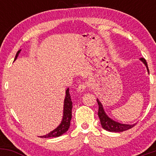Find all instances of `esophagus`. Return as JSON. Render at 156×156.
<instances>
[{"label": "esophagus", "instance_id": "obj_1", "mask_svg": "<svg viewBox=\"0 0 156 156\" xmlns=\"http://www.w3.org/2000/svg\"><path fill=\"white\" fill-rule=\"evenodd\" d=\"M86 89H87V85H86V83H82V84H80L79 86L78 87V92H83L84 91L86 90Z\"/></svg>", "mask_w": 156, "mask_h": 156}]
</instances>
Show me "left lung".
Segmentation results:
<instances>
[{
    "mask_svg": "<svg viewBox=\"0 0 156 156\" xmlns=\"http://www.w3.org/2000/svg\"><path fill=\"white\" fill-rule=\"evenodd\" d=\"M140 61L145 65L147 69V72L149 73V69H148L147 63L146 60L144 58H141ZM97 102H98V106H99L98 114V117L100 118V120H101V126L103 129L110 132H122L125 131V130L130 129V128H133L134 125L136 124V123H134V124L132 125L123 124V123H120L119 122L114 121V119H112V118H110L107 115L104 108H103V104H102L101 102L99 101L98 98L97 99Z\"/></svg>",
    "mask_w": 156,
    "mask_h": 156,
    "instance_id": "left-lung-1",
    "label": "left lung"
}]
</instances>
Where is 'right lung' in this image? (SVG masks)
Here are the masks:
<instances>
[{"label": "right lung", "instance_id": "1", "mask_svg": "<svg viewBox=\"0 0 156 156\" xmlns=\"http://www.w3.org/2000/svg\"><path fill=\"white\" fill-rule=\"evenodd\" d=\"M21 50L17 51V54L15 55V61L17 59L19 53H20ZM72 108H73V102L71 100V96L69 94V88H67L65 92V98L64 101V108H63V117L61 121V123L58 125L57 128L54 130L50 132L49 133L46 135L41 136V138H51V137H58L60 136L63 135L67 131L70 126V121L72 119Z\"/></svg>", "mask_w": 156, "mask_h": 156}]
</instances>
